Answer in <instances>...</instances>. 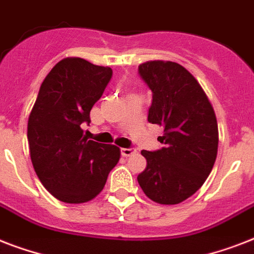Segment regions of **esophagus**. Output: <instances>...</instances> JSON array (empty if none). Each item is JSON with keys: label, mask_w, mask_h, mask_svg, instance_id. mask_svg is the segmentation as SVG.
<instances>
[{"label": "esophagus", "mask_w": 254, "mask_h": 254, "mask_svg": "<svg viewBox=\"0 0 254 254\" xmlns=\"http://www.w3.org/2000/svg\"><path fill=\"white\" fill-rule=\"evenodd\" d=\"M135 154V149H133V147H130V149H125V147H123L121 149V155L123 157H130V155Z\"/></svg>", "instance_id": "esophagus-1"}]
</instances>
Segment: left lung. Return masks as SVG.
Instances as JSON below:
<instances>
[{
    "mask_svg": "<svg viewBox=\"0 0 254 254\" xmlns=\"http://www.w3.org/2000/svg\"><path fill=\"white\" fill-rule=\"evenodd\" d=\"M139 75L153 92L147 121L163 127L157 151L142 150L146 169L137 177L149 199L179 204L200 189L216 161V115L197 80L175 62L139 64Z\"/></svg>",
    "mask_w": 254,
    "mask_h": 254,
    "instance_id": "8db88e82",
    "label": "left lung"
}]
</instances>
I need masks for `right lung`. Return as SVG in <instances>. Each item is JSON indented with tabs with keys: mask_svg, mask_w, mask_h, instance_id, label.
<instances>
[{
	"mask_svg": "<svg viewBox=\"0 0 254 254\" xmlns=\"http://www.w3.org/2000/svg\"><path fill=\"white\" fill-rule=\"evenodd\" d=\"M112 77L111 67L64 58L45 77L27 121L33 167L53 196L79 204L103 191L120 149L83 135L89 112Z\"/></svg>",
	"mask_w": 254,
	"mask_h": 254,
	"instance_id": "add662e5",
	"label": "right lung"
}]
</instances>
